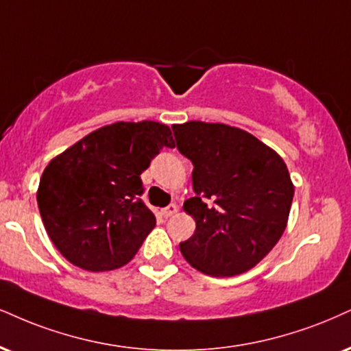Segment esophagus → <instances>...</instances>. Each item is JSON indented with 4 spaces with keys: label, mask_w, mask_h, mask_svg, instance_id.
<instances>
[{
    "label": "esophagus",
    "mask_w": 351,
    "mask_h": 351,
    "mask_svg": "<svg viewBox=\"0 0 351 351\" xmlns=\"http://www.w3.org/2000/svg\"><path fill=\"white\" fill-rule=\"evenodd\" d=\"M177 205H169V206H166V208H162L161 210V215L164 216V218H171L172 215H176L177 213Z\"/></svg>",
    "instance_id": "34e87169"
}]
</instances>
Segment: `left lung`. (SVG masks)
<instances>
[{
  "label": "left lung",
  "mask_w": 351,
  "mask_h": 351,
  "mask_svg": "<svg viewBox=\"0 0 351 351\" xmlns=\"http://www.w3.org/2000/svg\"><path fill=\"white\" fill-rule=\"evenodd\" d=\"M177 149L193 164L195 197L184 203L195 232L180 242L190 265L211 276L244 274L275 247L295 185L280 154L224 123L174 125Z\"/></svg>",
  "instance_id": "1"
}]
</instances>
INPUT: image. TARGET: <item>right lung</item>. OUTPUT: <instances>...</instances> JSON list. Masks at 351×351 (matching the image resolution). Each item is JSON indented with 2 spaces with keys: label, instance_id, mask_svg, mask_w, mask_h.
I'll return each mask as SVG.
<instances>
[{
  "label": "right lung",
  "instance_id": "add662e5",
  "mask_svg": "<svg viewBox=\"0 0 351 351\" xmlns=\"http://www.w3.org/2000/svg\"><path fill=\"white\" fill-rule=\"evenodd\" d=\"M174 148L167 125L117 122L94 130L51 159L37 203L47 234L73 265L89 271L123 267L153 231L156 218L141 200V172Z\"/></svg>",
  "mask_w": 351,
  "mask_h": 351
}]
</instances>
